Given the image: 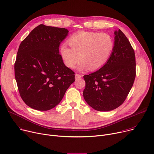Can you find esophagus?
<instances>
[{"label": "esophagus", "mask_w": 154, "mask_h": 154, "mask_svg": "<svg viewBox=\"0 0 154 154\" xmlns=\"http://www.w3.org/2000/svg\"><path fill=\"white\" fill-rule=\"evenodd\" d=\"M82 75H80V74H76L75 75V79H79V78H80V77H82Z\"/></svg>", "instance_id": "34e87169"}]
</instances>
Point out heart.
<instances>
[{"label": "heart", "instance_id": "heart-1", "mask_svg": "<svg viewBox=\"0 0 154 154\" xmlns=\"http://www.w3.org/2000/svg\"><path fill=\"white\" fill-rule=\"evenodd\" d=\"M68 44L61 47L60 53L66 66L73 68L82 61L78 69L83 71L98 69L108 61L114 49V41L106 33L82 31L70 37Z\"/></svg>", "mask_w": 154, "mask_h": 154}]
</instances>
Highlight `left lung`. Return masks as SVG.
I'll return each instance as SVG.
<instances>
[{"label": "left lung", "instance_id": "1", "mask_svg": "<svg viewBox=\"0 0 154 154\" xmlns=\"http://www.w3.org/2000/svg\"><path fill=\"white\" fill-rule=\"evenodd\" d=\"M114 46L108 61L96 72L83 76V97L98 111L112 110L125 101L136 77L134 51L121 30L114 32Z\"/></svg>", "mask_w": 154, "mask_h": 154}]
</instances>
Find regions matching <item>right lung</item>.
Wrapping results in <instances>:
<instances>
[{
    "instance_id": "obj_1",
    "label": "right lung",
    "mask_w": 154,
    "mask_h": 154,
    "mask_svg": "<svg viewBox=\"0 0 154 154\" xmlns=\"http://www.w3.org/2000/svg\"><path fill=\"white\" fill-rule=\"evenodd\" d=\"M65 28L40 24L19 47L15 76L22 100L37 110L57 106L75 81L74 72L65 66L59 47L68 35Z\"/></svg>"
}]
</instances>
